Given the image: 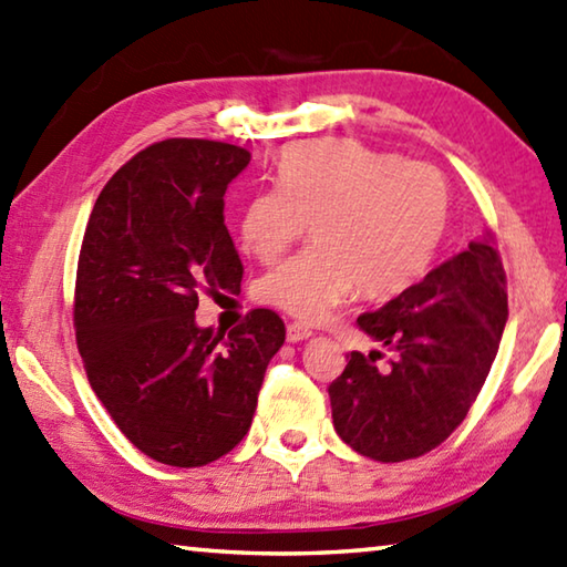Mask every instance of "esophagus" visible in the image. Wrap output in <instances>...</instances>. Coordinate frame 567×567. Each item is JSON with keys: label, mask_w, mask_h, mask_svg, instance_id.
<instances>
[{"label": "esophagus", "mask_w": 567, "mask_h": 567, "mask_svg": "<svg viewBox=\"0 0 567 567\" xmlns=\"http://www.w3.org/2000/svg\"><path fill=\"white\" fill-rule=\"evenodd\" d=\"M309 337H312V329L299 324V321H290V324H287V341L297 343V341H305Z\"/></svg>", "instance_id": "1"}]
</instances>
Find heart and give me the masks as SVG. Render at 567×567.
<instances>
[{"instance_id":"obj_1","label":"heart","mask_w":567,"mask_h":567,"mask_svg":"<svg viewBox=\"0 0 567 567\" xmlns=\"http://www.w3.org/2000/svg\"><path fill=\"white\" fill-rule=\"evenodd\" d=\"M312 224L315 248L262 277V302L319 321L353 290L403 292L435 260L450 224V186L435 166L351 140L299 142L277 164V186L240 210V246L272 262Z\"/></svg>"}]
</instances>
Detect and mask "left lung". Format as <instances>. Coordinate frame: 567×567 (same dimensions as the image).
<instances>
[{
	"instance_id": "8db88e82",
	"label": "left lung",
	"mask_w": 567,
	"mask_h": 567,
	"mask_svg": "<svg viewBox=\"0 0 567 567\" xmlns=\"http://www.w3.org/2000/svg\"><path fill=\"white\" fill-rule=\"evenodd\" d=\"M506 319V272L486 230L423 282L357 319L393 359L375 365L381 351L347 353V369L329 385L339 437L375 462L415 460L442 445L480 395Z\"/></svg>"
}]
</instances>
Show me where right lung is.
I'll use <instances>...</instances> for the list:
<instances>
[{"instance_id": "1", "label": "right lung", "mask_w": 567, "mask_h": 567, "mask_svg": "<svg viewBox=\"0 0 567 567\" xmlns=\"http://www.w3.org/2000/svg\"><path fill=\"white\" fill-rule=\"evenodd\" d=\"M250 152L164 140L105 184L87 218L73 327L87 381L122 435L169 467H204L250 430L285 321L252 309L236 329L196 327L198 292H240L224 224Z\"/></svg>"}]
</instances>
